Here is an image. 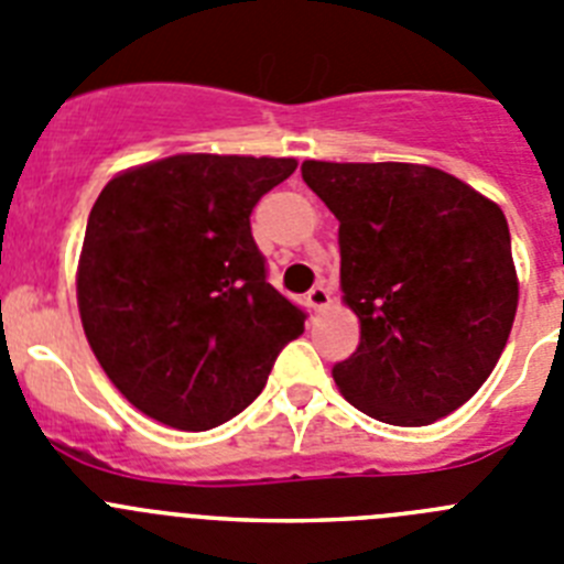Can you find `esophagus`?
I'll use <instances>...</instances> for the list:
<instances>
[{"instance_id":"obj_1","label":"esophagus","mask_w":564,"mask_h":564,"mask_svg":"<svg viewBox=\"0 0 564 564\" xmlns=\"http://www.w3.org/2000/svg\"><path fill=\"white\" fill-rule=\"evenodd\" d=\"M307 305H311L313 311H325V307L330 305V291H327L325 285H316L307 293Z\"/></svg>"}]
</instances>
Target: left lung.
<instances>
[{
	"mask_svg": "<svg viewBox=\"0 0 564 564\" xmlns=\"http://www.w3.org/2000/svg\"><path fill=\"white\" fill-rule=\"evenodd\" d=\"M338 220L341 293L361 341L333 367L376 421L426 426L482 387L506 350L520 282L497 203L421 163L305 161Z\"/></svg>",
	"mask_w": 564,
	"mask_h": 564,
	"instance_id": "1",
	"label": "left lung"
}]
</instances>
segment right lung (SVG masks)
<instances>
[{"instance_id":"right-lung-1","label":"right lung","mask_w":564,"mask_h":564,"mask_svg":"<svg viewBox=\"0 0 564 564\" xmlns=\"http://www.w3.org/2000/svg\"><path fill=\"white\" fill-rule=\"evenodd\" d=\"M293 158L172 154L115 174L89 212L78 313L109 381L183 432L231 421L262 392L305 313L265 279L251 237Z\"/></svg>"}]
</instances>
